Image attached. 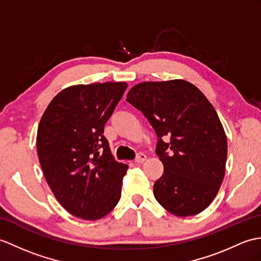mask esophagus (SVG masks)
Masks as SVG:
<instances>
[{"instance_id": "1", "label": "esophagus", "mask_w": 261, "mask_h": 261, "mask_svg": "<svg viewBox=\"0 0 261 261\" xmlns=\"http://www.w3.org/2000/svg\"><path fill=\"white\" fill-rule=\"evenodd\" d=\"M145 159H147V155H145L144 153H138L137 154V158H136V162L137 163H142L143 161H145Z\"/></svg>"}]
</instances>
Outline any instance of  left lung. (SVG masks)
Segmentation results:
<instances>
[{"instance_id": "1", "label": "left lung", "mask_w": 261, "mask_h": 261, "mask_svg": "<svg viewBox=\"0 0 261 261\" xmlns=\"http://www.w3.org/2000/svg\"><path fill=\"white\" fill-rule=\"evenodd\" d=\"M125 100L159 138L155 152L165 170L153 186L156 201L178 217L200 214L214 201L226 172L227 136L215 108L180 79L138 83Z\"/></svg>"}]
</instances>
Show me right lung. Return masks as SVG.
<instances>
[{
	"label": "right lung",
	"instance_id": "add662e5",
	"mask_svg": "<svg viewBox=\"0 0 261 261\" xmlns=\"http://www.w3.org/2000/svg\"><path fill=\"white\" fill-rule=\"evenodd\" d=\"M126 82L77 84L54 96L41 118L36 150L42 171L62 207L98 220L116 207L128 165L114 160L103 136Z\"/></svg>",
	"mask_w": 261,
	"mask_h": 261
}]
</instances>
